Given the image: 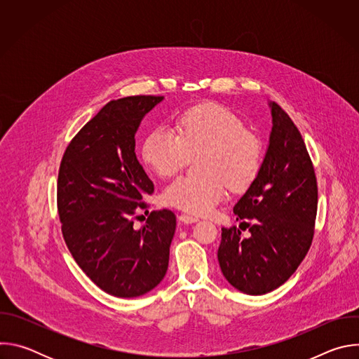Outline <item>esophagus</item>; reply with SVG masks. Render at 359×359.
Listing matches in <instances>:
<instances>
[{
	"mask_svg": "<svg viewBox=\"0 0 359 359\" xmlns=\"http://www.w3.org/2000/svg\"><path fill=\"white\" fill-rule=\"evenodd\" d=\"M179 222H183V223H186V224H189V223H194V222H197L198 220V217H196V216H191V215H186V213H182V215H179Z\"/></svg>",
	"mask_w": 359,
	"mask_h": 359,
	"instance_id": "34e87169",
	"label": "esophagus"
}]
</instances>
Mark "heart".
I'll return each instance as SVG.
<instances>
[{"instance_id": "1", "label": "heart", "mask_w": 359, "mask_h": 359, "mask_svg": "<svg viewBox=\"0 0 359 359\" xmlns=\"http://www.w3.org/2000/svg\"><path fill=\"white\" fill-rule=\"evenodd\" d=\"M197 155L203 175L176 179L165 189L163 200L204 215L226 197L229 186L241 191L254 183L263 168L264 144L237 115L212 102L182 112L176 132L156 128L142 144L143 163L161 177L179 173Z\"/></svg>"}]
</instances>
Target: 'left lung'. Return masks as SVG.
Wrapping results in <instances>:
<instances>
[{"mask_svg":"<svg viewBox=\"0 0 359 359\" xmlns=\"http://www.w3.org/2000/svg\"><path fill=\"white\" fill-rule=\"evenodd\" d=\"M273 128L263 168L234 206V226L222 229L217 259L226 280L250 295L267 294L283 285L309 252L317 217L318 187L304 139L285 114L270 102ZM241 223V224H243Z\"/></svg>","mask_w":359,"mask_h":359,"instance_id":"8db88e82","label":"left lung"}]
</instances>
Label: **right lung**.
I'll use <instances>...</instances> for the list:
<instances>
[{
  "label": "right lung",
  "mask_w": 359,
  "mask_h": 359,
  "mask_svg": "<svg viewBox=\"0 0 359 359\" xmlns=\"http://www.w3.org/2000/svg\"><path fill=\"white\" fill-rule=\"evenodd\" d=\"M163 96L111 100L68 144L58 173L62 236L82 271L105 292L133 298L155 288L169 266L176 230L172 210L151 212L135 229L137 209L155 191L135 153V135Z\"/></svg>",
  "instance_id": "1"
}]
</instances>
